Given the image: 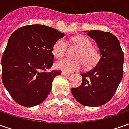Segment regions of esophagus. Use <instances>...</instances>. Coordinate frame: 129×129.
Returning <instances> with one entry per match:
<instances>
[{
    "label": "esophagus",
    "mask_w": 129,
    "mask_h": 129,
    "mask_svg": "<svg viewBox=\"0 0 129 129\" xmlns=\"http://www.w3.org/2000/svg\"><path fill=\"white\" fill-rule=\"evenodd\" d=\"M62 75H64V76H66V77H69V76H70V74L67 73V72H62Z\"/></svg>",
    "instance_id": "1"
}]
</instances>
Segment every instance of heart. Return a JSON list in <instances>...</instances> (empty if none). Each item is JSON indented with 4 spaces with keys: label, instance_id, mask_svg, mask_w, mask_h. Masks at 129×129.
<instances>
[{
    "label": "heart",
    "instance_id": "obj_1",
    "mask_svg": "<svg viewBox=\"0 0 129 129\" xmlns=\"http://www.w3.org/2000/svg\"><path fill=\"white\" fill-rule=\"evenodd\" d=\"M70 44L80 49L75 58L76 60L64 59L55 63V67L63 72H70L80 70L83 64L87 68L94 67L99 61L100 54L95 48L92 47V43L89 38L85 36H76L69 39ZM67 49V44L64 39H58L54 44L52 49L53 55L57 59L64 56Z\"/></svg>",
    "mask_w": 129,
    "mask_h": 129
}]
</instances>
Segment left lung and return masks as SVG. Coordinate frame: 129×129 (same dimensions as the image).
I'll use <instances>...</instances> for the list:
<instances>
[{"label":"left lung","mask_w":129,"mask_h":129,"mask_svg":"<svg viewBox=\"0 0 129 129\" xmlns=\"http://www.w3.org/2000/svg\"><path fill=\"white\" fill-rule=\"evenodd\" d=\"M87 34L97 43L101 59L92 69L81 74L82 84L72 87L71 92L83 106H100L111 99L121 81L123 52L118 39L111 33L93 30L87 31Z\"/></svg>","instance_id":"8db88e82"}]
</instances>
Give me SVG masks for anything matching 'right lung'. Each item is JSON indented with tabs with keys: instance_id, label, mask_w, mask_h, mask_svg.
I'll return each instance as SVG.
<instances>
[{
	"instance_id": "right-lung-1",
	"label": "right lung",
	"mask_w": 129,
	"mask_h": 129,
	"mask_svg": "<svg viewBox=\"0 0 129 129\" xmlns=\"http://www.w3.org/2000/svg\"><path fill=\"white\" fill-rule=\"evenodd\" d=\"M64 37L57 29L40 24L22 26L10 37L1 59L2 81L19 105L35 106L47 98L54 78L62 72H46L53 65L52 47Z\"/></svg>"
}]
</instances>
